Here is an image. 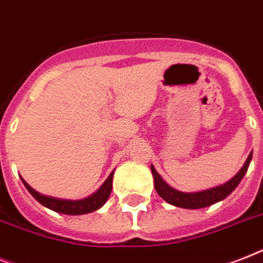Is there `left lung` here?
Masks as SVG:
<instances>
[{
    "mask_svg": "<svg viewBox=\"0 0 263 263\" xmlns=\"http://www.w3.org/2000/svg\"><path fill=\"white\" fill-rule=\"evenodd\" d=\"M253 154H250L247 161L245 162L243 167L239 170L232 180L226 182L221 186L212 187L208 191L202 192H196V193H183V192L176 191L172 186H168L165 181L162 180V177L158 174V172L151 166V172L154 176V185H155V191L161 196L165 201H167L172 205L180 206V208H186V209H198V208H205V206L212 205L215 202L221 201L224 198L227 197L228 194H231L239 182L242 181V178L246 174L247 168H249L250 162H251Z\"/></svg>",
    "mask_w": 263,
    "mask_h": 263,
    "instance_id": "1",
    "label": "left lung"
}]
</instances>
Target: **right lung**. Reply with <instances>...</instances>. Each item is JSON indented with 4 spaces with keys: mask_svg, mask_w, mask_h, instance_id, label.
Instances as JSON below:
<instances>
[{
    "mask_svg": "<svg viewBox=\"0 0 263 263\" xmlns=\"http://www.w3.org/2000/svg\"><path fill=\"white\" fill-rule=\"evenodd\" d=\"M112 178L113 172L110 173L105 182L102 183V186L95 194H91V196L83 198V200H61V198L44 196V194H40L39 192H36L35 189H32L23 178L21 180H23V183L25 185L28 192L42 205L47 206L48 209H52L58 213H63V215H85V213L95 212V211H97L98 208H101L105 204V201L109 197L110 192H112Z\"/></svg>",
    "mask_w": 263,
    "mask_h": 263,
    "instance_id": "obj_1",
    "label": "right lung"
}]
</instances>
